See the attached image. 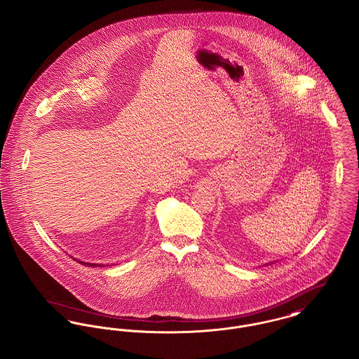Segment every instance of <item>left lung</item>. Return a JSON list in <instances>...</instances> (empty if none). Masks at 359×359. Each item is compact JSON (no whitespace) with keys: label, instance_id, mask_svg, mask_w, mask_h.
I'll return each instance as SVG.
<instances>
[{"label":"left lung","instance_id":"left-lung-1","mask_svg":"<svg viewBox=\"0 0 359 359\" xmlns=\"http://www.w3.org/2000/svg\"><path fill=\"white\" fill-rule=\"evenodd\" d=\"M267 264H273V262H270V263H267ZM267 264H266V266H267Z\"/></svg>","mask_w":359,"mask_h":359}]
</instances>
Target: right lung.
Listing matches in <instances>:
<instances>
[{
  "mask_svg": "<svg viewBox=\"0 0 359 359\" xmlns=\"http://www.w3.org/2000/svg\"><path fill=\"white\" fill-rule=\"evenodd\" d=\"M74 260H77V259H74ZM77 262H79V263H83L84 266H88V267H97V266H99V267H103V266H104V264H99V263H86V262H83V260H77Z\"/></svg>",
  "mask_w": 359,
  "mask_h": 359,
  "instance_id": "1",
  "label": "right lung"
}]
</instances>
